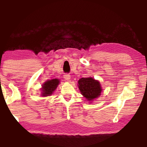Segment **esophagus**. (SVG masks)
Returning <instances> with one entry per match:
<instances>
[{
  "instance_id": "34e87169",
  "label": "esophagus",
  "mask_w": 147,
  "mask_h": 147,
  "mask_svg": "<svg viewBox=\"0 0 147 147\" xmlns=\"http://www.w3.org/2000/svg\"><path fill=\"white\" fill-rule=\"evenodd\" d=\"M63 78H64V79H65L66 80H67V81H69L70 78H71V76H70L69 74H65V75H64Z\"/></svg>"
}]
</instances>
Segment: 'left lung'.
I'll use <instances>...</instances> for the list:
<instances>
[{"mask_svg":"<svg viewBox=\"0 0 147 147\" xmlns=\"http://www.w3.org/2000/svg\"><path fill=\"white\" fill-rule=\"evenodd\" d=\"M81 94L88 100L92 101L100 95L102 88L99 82L92 78H82L78 81Z\"/></svg>","mask_w":147,"mask_h":147,"instance_id":"left-lung-1","label":"left lung"}]
</instances>
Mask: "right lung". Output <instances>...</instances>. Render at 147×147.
Returning a JSON list of instances; mask_svg holds the SVG:
<instances>
[{
  "instance_id": "obj_1",
  "label": "right lung",
  "mask_w": 147,
  "mask_h": 147,
  "mask_svg": "<svg viewBox=\"0 0 147 147\" xmlns=\"http://www.w3.org/2000/svg\"><path fill=\"white\" fill-rule=\"evenodd\" d=\"M59 83V80L53 79L51 80H48L43 84L42 86V96H48L51 95L54 90L57 87Z\"/></svg>"
}]
</instances>
